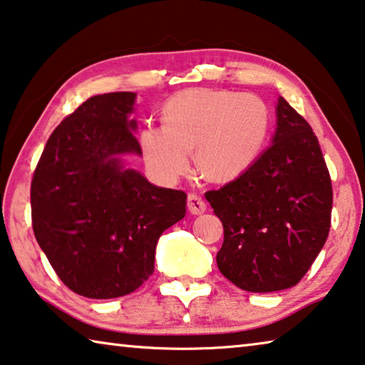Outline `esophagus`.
Instances as JSON below:
<instances>
[{"label":"esophagus","instance_id":"esophagus-1","mask_svg":"<svg viewBox=\"0 0 365 365\" xmlns=\"http://www.w3.org/2000/svg\"><path fill=\"white\" fill-rule=\"evenodd\" d=\"M188 210L192 214H203L206 211V203L198 193L188 195Z\"/></svg>","mask_w":365,"mask_h":365}]
</instances>
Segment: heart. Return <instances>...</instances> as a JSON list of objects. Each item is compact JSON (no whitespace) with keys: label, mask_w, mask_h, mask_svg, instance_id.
<instances>
[{"label":"heart","mask_w":365,"mask_h":365,"mask_svg":"<svg viewBox=\"0 0 365 365\" xmlns=\"http://www.w3.org/2000/svg\"><path fill=\"white\" fill-rule=\"evenodd\" d=\"M164 126H146L140 135L149 169L177 178L196 162L207 178L230 182L258 160L271 130V112L255 94L195 88L170 97L162 108Z\"/></svg>","instance_id":"1"}]
</instances>
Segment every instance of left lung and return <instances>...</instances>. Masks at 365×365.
I'll list each match as a JSON object with an SVG mask.
<instances>
[{
  "instance_id": "obj_1",
  "label": "left lung",
  "mask_w": 365,
  "mask_h": 365,
  "mask_svg": "<svg viewBox=\"0 0 365 365\" xmlns=\"http://www.w3.org/2000/svg\"><path fill=\"white\" fill-rule=\"evenodd\" d=\"M273 144L244 175L206 192L221 219V273L248 292L296 286L325 245L331 225V178L302 115L279 97Z\"/></svg>"
}]
</instances>
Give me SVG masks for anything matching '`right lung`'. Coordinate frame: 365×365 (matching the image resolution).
Instances as JSON below:
<instances>
[{"mask_svg":"<svg viewBox=\"0 0 365 365\" xmlns=\"http://www.w3.org/2000/svg\"><path fill=\"white\" fill-rule=\"evenodd\" d=\"M136 94L94 96L51 133L31 185L32 227L63 284L89 299L136 291L154 271L160 234L185 217L187 193L126 169L141 154Z\"/></svg>","mask_w":365,"mask_h":365,"instance_id":"obj_1","label":"right lung"}]
</instances>
